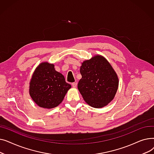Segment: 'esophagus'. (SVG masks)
<instances>
[{"mask_svg": "<svg viewBox=\"0 0 154 154\" xmlns=\"http://www.w3.org/2000/svg\"><path fill=\"white\" fill-rule=\"evenodd\" d=\"M72 87H74V88H75L77 87V84L76 82H74V83H72Z\"/></svg>", "mask_w": 154, "mask_h": 154, "instance_id": "34e87169", "label": "esophagus"}]
</instances>
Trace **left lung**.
Returning <instances> with one entry per match:
<instances>
[{
	"label": "left lung",
	"instance_id": "8db88e82",
	"mask_svg": "<svg viewBox=\"0 0 154 154\" xmlns=\"http://www.w3.org/2000/svg\"><path fill=\"white\" fill-rule=\"evenodd\" d=\"M80 72L82 79L77 87L88 105L94 108H102L114 99L119 87V78L104 57L95 55L91 59L84 60Z\"/></svg>",
	"mask_w": 154,
	"mask_h": 154
}]
</instances>
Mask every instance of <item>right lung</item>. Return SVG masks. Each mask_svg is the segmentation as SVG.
Instances as JSON below:
<instances>
[{
  "mask_svg": "<svg viewBox=\"0 0 154 154\" xmlns=\"http://www.w3.org/2000/svg\"><path fill=\"white\" fill-rule=\"evenodd\" d=\"M70 88L64 76L55 70L54 63L44 62L32 74L29 94L38 106L51 109L59 106Z\"/></svg>",
  "mask_w": 154,
  "mask_h": 154,
  "instance_id": "1",
  "label": "right lung"
}]
</instances>
